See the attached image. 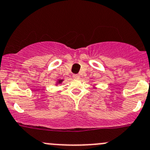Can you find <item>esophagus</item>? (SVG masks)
<instances>
[{
	"label": "esophagus",
	"mask_w": 150,
	"mask_h": 150,
	"mask_svg": "<svg viewBox=\"0 0 150 150\" xmlns=\"http://www.w3.org/2000/svg\"><path fill=\"white\" fill-rule=\"evenodd\" d=\"M72 78H73L74 79H79L80 75H78V74H74V75H72Z\"/></svg>",
	"instance_id": "esophagus-1"
}]
</instances>
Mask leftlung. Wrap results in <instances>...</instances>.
Segmentation results:
<instances>
[{
	"instance_id": "left-lung-1",
	"label": "left lung",
	"mask_w": 150,
	"mask_h": 150,
	"mask_svg": "<svg viewBox=\"0 0 150 150\" xmlns=\"http://www.w3.org/2000/svg\"><path fill=\"white\" fill-rule=\"evenodd\" d=\"M94 88H97V87H96V86H94Z\"/></svg>"
}]
</instances>
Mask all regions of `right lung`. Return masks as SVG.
I'll return each mask as SVG.
<instances>
[{
  "label": "right lung",
  "instance_id": "1",
  "mask_svg": "<svg viewBox=\"0 0 150 150\" xmlns=\"http://www.w3.org/2000/svg\"><path fill=\"white\" fill-rule=\"evenodd\" d=\"M63 81H64L63 79H59V80H58V81L56 82V85L58 86V85H59V84H62Z\"/></svg>",
  "mask_w": 150,
  "mask_h": 150
}]
</instances>
